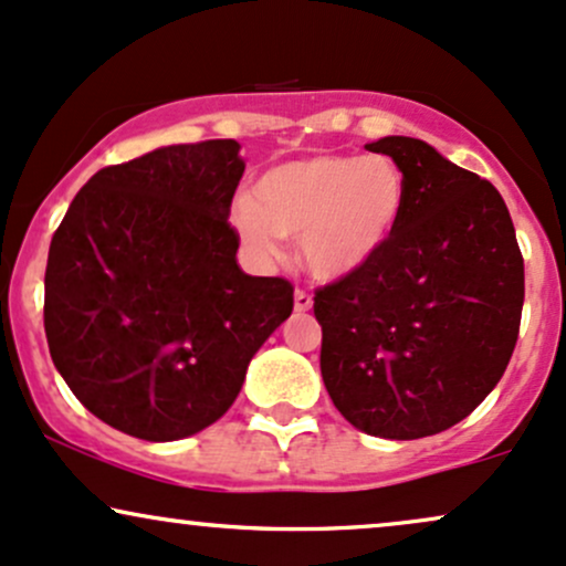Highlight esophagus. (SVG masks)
Listing matches in <instances>:
<instances>
[{
	"label": "esophagus",
	"mask_w": 566,
	"mask_h": 566,
	"mask_svg": "<svg viewBox=\"0 0 566 566\" xmlns=\"http://www.w3.org/2000/svg\"><path fill=\"white\" fill-rule=\"evenodd\" d=\"M294 310L296 312H310L312 310V296L307 294V291L298 289L294 294Z\"/></svg>",
	"instance_id": "obj_1"
}]
</instances>
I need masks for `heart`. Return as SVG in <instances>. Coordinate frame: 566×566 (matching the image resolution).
<instances>
[{"label": "heart", "mask_w": 566, "mask_h": 566, "mask_svg": "<svg viewBox=\"0 0 566 566\" xmlns=\"http://www.w3.org/2000/svg\"><path fill=\"white\" fill-rule=\"evenodd\" d=\"M408 203V179L389 156L315 153L270 166L254 198L241 196L230 224L259 262L298 238V256L315 281L338 283L381 254Z\"/></svg>", "instance_id": "1"}]
</instances>
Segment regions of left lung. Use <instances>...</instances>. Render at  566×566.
Wrapping results in <instances>:
<instances>
[{"label": "left lung", "mask_w": 566, "mask_h": 566, "mask_svg": "<svg viewBox=\"0 0 566 566\" xmlns=\"http://www.w3.org/2000/svg\"><path fill=\"white\" fill-rule=\"evenodd\" d=\"M408 179L391 241L363 272L315 294L321 374L355 429L418 440L480 405L516 347L524 259L488 179L416 137L365 145Z\"/></svg>", "instance_id": "8db88e82"}]
</instances>
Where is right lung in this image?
Segmentation results:
<instances>
[{"label":"right lung","mask_w":566,"mask_h":566,"mask_svg":"<svg viewBox=\"0 0 566 566\" xmlns=\"http://www.w3.org/2000/svg\"><path fill=\"white\" fill-rule=\"evenodd\" d=\"M243 169L235 139L105 166L52 235V363L76 400L124 434L175 442L211 427L294 310L289 281L238 268L228 217Z\"/></svg>","instance_id":"1"}]
</instances>
